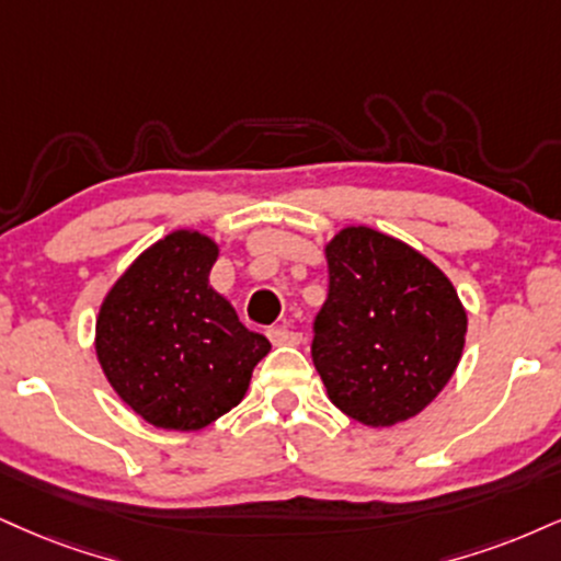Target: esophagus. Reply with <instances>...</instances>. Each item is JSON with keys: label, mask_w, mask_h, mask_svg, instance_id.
<instances>
[{"label": "esophagus", "mask_w": 561, "mask_h": 561, "mask_svg": "<svg viewBox=\"0 0 561 561\" xmlns=\"http://www.w3.org/2000/svg\"><path fill=\"white\" fill-rule=\"evenodd\" d=\"M268 340H272V345H300L302 334L287 327H274L268 329Z\"/></svg>", "instance_id": "esophagus-1"}]
</instances>
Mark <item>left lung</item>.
<instances>
[{
  "label": "left lung",
  "instance_id": "left-lung-1",
  "mask_svg": "<svg viewBox=\"0 0 561 561\" xmlns=\"http://www.w3.org/2000/svg\"><path fill=\"white\" fill-rule=\"evenodd\" d=\"M329 293L313 321V366L342 413L394 426L447 387L468 316L426 255L370 227L327 245Z\"/></svg>",
  "mask_w": 561,
  "mask_h": 561
}]
</instances>
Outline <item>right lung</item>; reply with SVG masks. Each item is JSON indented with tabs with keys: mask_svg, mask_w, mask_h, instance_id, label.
Segmentation results:
<instances>
[{
	"mask_svg": "<svg viewBox=\"0 0 561 561\" xmlns=\"http://www.w3.org/2000/svg\"><path fill=\"white\" fill-rule=\"evenodd\" d=\"M216 253L201 232L167 234L119 276L99 310L101 368L157 428L198 431L229 413L272 350L208 285Z\"/></svg>",
	"mask_w": 561,
	"mask_h": 561,
	"instance_id": "add662e5",
	"label": "right lung"
}]
</instances>
